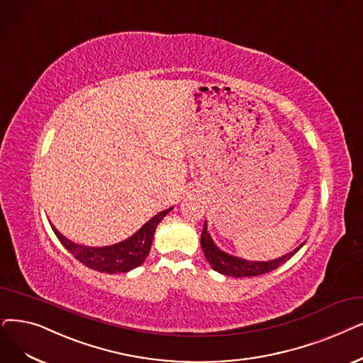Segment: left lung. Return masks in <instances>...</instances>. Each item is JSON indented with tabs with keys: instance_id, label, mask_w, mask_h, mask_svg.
<instances>
[{
	"instance_id": "obj_1",
	"label": "left lung",
	"mask_w": 363,
	"mask_h": 363,
	"mask_svg": "<svg viewBox=\"0 0 363 363\" xmlns=\"http://www.w3.org/2000/svg\"><path fill=\"white\" fill-rule=\"evenodd\" d=\"M206 223L203 225V231H201V249L204 252V257L209 261V264L213 267V270L225 274V276H233V277H249V276H259V274H265L269 272L276 270L277 267H280L281 264H285L288 259H291V257H294L296 252L299 250V247H303V245L296 247L294 252H289L288 255L273 259V261H267V262H257V261H245L242 258H235L231 257L225 252H223L220 249H218L211 235L206 231Z\"/></svg>"
}]
</instances>
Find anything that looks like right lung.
Returning a JSON list of instances; mask_svg holds the SVG:
<instances>
[{"mask_svg": "<svg viewBox=\"0 0 363 363\" xmlns=\"http://www.w3.org/2000/svg\"><path fill=\"white\" fill-rule=\"evenodd\" d=\"M170 211L172 208L152 216L143 228L132 235L130 239L105 247H86L75 245L71 240L65 239L53 225L52 228L59 242L65 246L69 254L74 255L77 261H80L82 264L89 267V269L109 274L125 273L136 269V267H139L145 261V258L150 254L155 228Z\"/></svg>", "mask_w": 363, "mask_h": 363, "instance_id": "right-lung-1", "label": "right lung"}]
</instances>
